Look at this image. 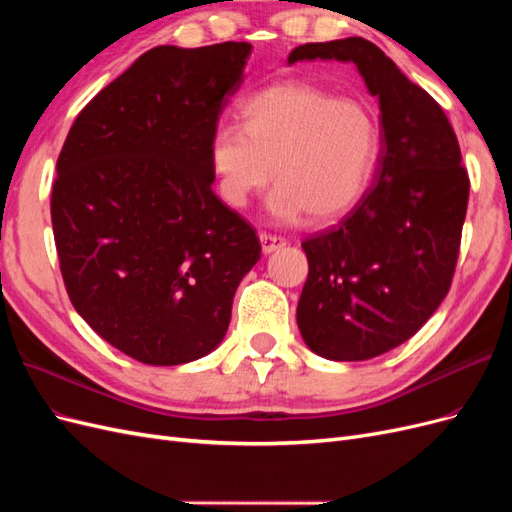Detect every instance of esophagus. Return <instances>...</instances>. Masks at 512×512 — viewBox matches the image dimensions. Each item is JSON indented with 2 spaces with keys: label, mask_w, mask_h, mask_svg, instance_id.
I'll return each mask as SVG.
<instances>
[{
  "label": "esophagus",
  "mask_w": 512,
  "mask_h": 512,
  "mask_svg": "<svg viewBox=\"0 0 512 512\" xmlns=\"http://www.w3.org/2000/svg\"><path fill=\"white\" fill-rule=\"evenodd\" d=\"M260 245H262V252L271 254L275 250H280V247H284L286 239L277 237V235H267V232H260Z\"/></svg>",
  "instance_id": "esophagus-1"
}]
</instances>
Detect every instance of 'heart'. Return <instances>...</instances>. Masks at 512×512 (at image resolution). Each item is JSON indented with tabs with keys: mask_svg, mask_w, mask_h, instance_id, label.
I'll use <instances>...</instances> for the list:
<instances>
[{
	"mask_svg": "<svg viewBox=\"0 0 512 512\" xmlns=\"http://www.w3.org/2000/svg\"><path fill=\"white\" fill-rule=\"evenodd\" d=\"M243 126L220 123L209 162L220 196L245 207L275 177L269 211L280 222L342 218L365 194L380 156L369 108L305 83L260 89L241 106Z\"/></svg>",
	"mask_w": 512,
	"mask_h": 512,
	"instance_id": "heart-1",
	"label": "heart"
}]
</instances>
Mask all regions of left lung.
<instances>
[{"label":"left lung","instance_id":"obj_1","mask_svg":"<svg viewBox=\"0 0 512 512\" xmlns=\"http://www.w3.org/2000/svg\"><path fill=\"white\" fill-rule=\"evenodd\" d=\"M303 59L352 61L380 102L376 183L337 226L301 245L309 273L297 322L309 350L367 361L423 327L451 288L470 179L451 121L365 38L301 44Z\"/></svg>","mask_w":512,"mask_h":512}]
</instances>
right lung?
Listing matches in <instances>:
<instances>
[{
  "label": "right lung",
  "instance_id": "obj_1",
  "mask_svg": "<svg viewBox=\"0 0 512 512\" xmlns=\"http://www.w3.org/2000/svg\"><path fill=\"white\" fill-rule=\"evenodd\" d=\"M252 44L156 46L72 123L51 220L76 312L147 365L220 346L232 297L260 258L256 230L211 183V136Z\"/></svg>",
  "mask_w": 512,
  "mask_h": 512
}]
</instances>
